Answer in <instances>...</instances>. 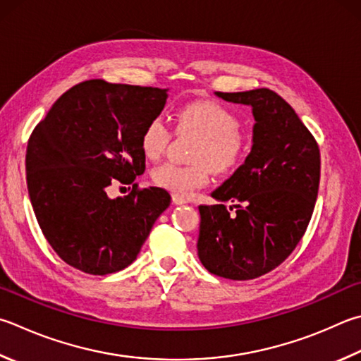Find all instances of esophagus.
<instances>
[{
  "mask_svg": "<svg viewBox=\"0 0 361 361\" xmlns=\"http://www.w3.org/2000/svg\"><path fill=\"white\" fill-rule=\"evenodd\" d=\"M172 200H173L175 205H183V203H188L189 202L186 197H183V195H180V194H173L172 195Z\"/></svg>",
  "mask_w": 361,
  "mask_h": 361,
  "instance_id": "1",
  "label": "esophagus"
}]
</instances>
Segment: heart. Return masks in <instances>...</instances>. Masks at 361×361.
<instances>
[{
  "label": "heart",
  "mask_w": 361,
  "mask_h": 361,
  "mask_svg": "<svg viewBox=\"0 0 361 361\" xmlns=\"http://www.w3.org/2000/svg\"><path fill=\"white\" fill-rule=\"evenodd\" d=\"M176 130L199 135L191 166L164 162L152 172L154 185L180 195L205 186L212 169L227 173L238 166L246 153V139L240 133L241 123L231 110L214 101H191L176 110ZM172 130L162 116L149 120L140 135V148L149 159L166 152Z\"/></svg>",
  "instance_id": "heart-1"
}]
</instances>
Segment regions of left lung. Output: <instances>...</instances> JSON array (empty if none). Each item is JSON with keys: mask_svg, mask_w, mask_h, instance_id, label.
Instances as JSON below:
<instances>
[{"mask_svg": "<svg viewBox=\"0 0 361 361\" xmlns=\"http://www.w3.org/2000/svg\"><path fill=\"white\" fill-rule=\"evenodd\" d=\"M252 107V148L245 164L200 205L197 252L209 273L246 281L289 257L316 205L320 152L316 139L283 97L268 88L221 93ZM235 205L227 209L224 202Z\"/></svg>", "mask_w": 361, "mask_h": 361, "instance_id": "obj_1", "label": "left lung"}]
</instances>
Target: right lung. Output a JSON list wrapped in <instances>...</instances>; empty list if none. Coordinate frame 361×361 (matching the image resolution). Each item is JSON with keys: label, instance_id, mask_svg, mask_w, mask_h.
I'll list each match as a JSON object with an SVG mask.
<instances>
[{"label": "right lung", "instance_id": "right-lung-1", "mask_svg": "<svg viewBox=\"0 0 361 361\" xmlns=\"http://www.w3.org/2000/svg\"><path fill=\"white\" fill-rule=\"evenodd\" d=\"M167 96V90L94 78L60 96L31 133L30 200L44 237L68 265L99 276L123 270L170 205L167 191L134 183L145 172L142 130ZM118 182L133 191L110 200L108 188Z\"/></svg>", "mask_w": 361, "mask_h": 361}]
</instances>
